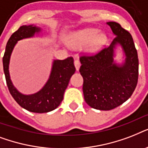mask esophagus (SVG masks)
Here are the masks:
<instances>
[{
	"instance_id": "obj_1",
	"label": "esophagus",
	"mask_w": 148,
	"mask_h": 148,
	"mask_svg": "<svg viewBox=\"0 0 148 148\" xmlns=\"http://www.w3.org/2000/svg\"><path fill=\"white\" fill-rule=\"evenodd\" d=\"M74 66H75V68H76L77 71H78L79 69H80V67H81V63H80V60H77V59L74 60Z\"/></svg>"
}]
</instances>
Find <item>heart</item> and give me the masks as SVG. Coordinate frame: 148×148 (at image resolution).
<instances>
[{"mask_svg": "<svg viewBox=\"0 0 148 148\" xmlns=\"http://www.w3.org/2000/svg\"><path fill=\"white\" fill-rule=\"evenodd\" d=\"M108 38L97 28H85L75 31L68 37L67 43L71 47H81L88 44L87 51L95 53L105 45Z\"/></svg>", "mask_w": 148, "mask_h": 148, "instance_id": "b5f03b06", "label": "heart"}]
</instances>
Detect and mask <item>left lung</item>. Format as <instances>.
<instances>
[{"instance_id":"1","label":"left lung","mask_w":148,"mask_h":148,"mask_svg":"<svg viewBox=\"0 0 148 148\" xmlns=\"http://www.w3.org/2000/svg\"><path fill=\"white\" fill-rule=\"evenodd\" d=\"M114 39L108 47L93 56L80 58L84 101L91 108L110 110L125 102L135 89L138 79V57L133 38L117 22H107ZM117 45L125 57L121 64L115 62Z\"/></svg>"}]
</instances>
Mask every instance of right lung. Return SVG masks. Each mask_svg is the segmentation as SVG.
<instances>
[{"label": "right lung", "mask_w": 148, "mask_h": 148, "mask_svg": "<svg viewBox=\"0 0 148 148\" xmlns=\"http://www.w3.org/2000/svg\"><path fill=\"white\" fill-rule=\"evenodd\" d=\"M40 31V27L34 24L20 27L9 38L3 58V72L10 95L21 107L34 113L50 112L58 108L63 101L70 79L75 72L73 58L53 60L49 78L39 91L32 95H24L18 91L10 80L9 73L10 56L18 40L33 38Z\"/></svg>", "instance_id": "obj_1"}]
</instances>
